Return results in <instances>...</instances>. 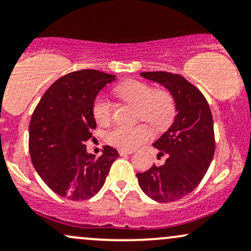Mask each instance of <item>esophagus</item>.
Listing matches in <instances>:
<instances>
[{
    "mask_svg": "<svg viewBox=\"0 0 251 251\" xmlns=\"http://www.w3.org/2000/svg\"><path fill=\"white\" fill-rule=\"evenodd\" d=\"M118 152H119L120 156H124V155H130V153L133 152L132 150H125V149H119L118 150Z\"/></svg>",
    "mask_w": 251,
    "mask_h": 251,
    "instance_id": "obj_1",
    "label": "esophagus"
}]
</instances>
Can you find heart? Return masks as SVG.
Here are the masks:
<instances>
[{
    "label": "heart",
    "instance_id": "heart-1",
    "mask_svg": "<svg viewBox=\"0 0 251 251\" xmlns=\"http://www.w3.org/2000/svg\"><path fill=\"white\" fill-rule=\"evenodd\" d=\"M115 95L136 106V118L147 121L156 130L166 127L173 120L176 104L173 95L164 89H153L138 79H128L114 88ZM112 102L104 95L96 98L93 115L99 125H107L112 119ZM151 138V131L145 124L134 126L117 125L106 133L109 145L125 150L136 149Z\"/></svg>",
    "mask_w": 251,
    "mask_h": 251
}]
</instances>
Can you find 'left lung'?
Masks as SVG:
<instances>
[{
    "label": "left lung",
    "mask_w": 251,
    "mask_h": 251,
    "mask_svg": "<svg viewBox=\"0 0 251 251\" xmlns=\"http://www.w3.org/2000/svg\"><path fill=\"white\" fill-rule=\"evenodd\" d=\"M140 75L169 90L177 114L168 131L153 143L159 150L158 157L166 156V162L137 173V178L142 191L155 201H176L199 186L213 159L216 140L212 113L202 93L183 76L167 71Z\"/></svg>",
    "instance_id": "obj_1"
}]
</instances>
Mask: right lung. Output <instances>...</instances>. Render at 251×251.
<instances>
[{
	"label": "right lung",
	"instance_id": "right-lung-1",
	"mask_svg": "<svg viewBox=\"0 0 251 251\" xmlns=\"http://www.w3.org/2000/svg\"><path fill=\"white\" fill-rule=\"evenodd\" d=\"M114 79L92 69L74 71L57 79L33 112L28 140L33 167L60 197L74 201L94 197L119 157L114 148L104 145L102 155L95 158L84 144L96 128V95Z\"/></svg>",
	"mask_w": 251,
	"mask_h": 251
}]
</instances>
